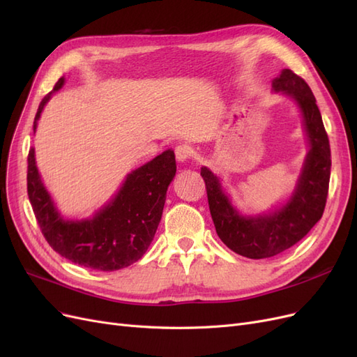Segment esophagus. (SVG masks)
Wrapping results in <instances>:
<instances>
[{
  "mask_svg": "<svg viewBox=\"0 0 357 357\" xmlns=\"http://www.w3.org/2000/svg\"><path fill=\"white\" fill-rule=\"evenodd\" d=\"M193 156V150L189 144H178L176 147V158L180 162H186Z\"/></svg>",
  "mask_w": 357,
  "mask_h": 357,
  "instance_id": "esophagus-1",
  "label": "esophagus"
}]
</instances>
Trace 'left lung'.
Listing matches in <instances>:
<instances>
[{"mask_svg": "<svg viewBox=\"0 0 357 357\" xmlns=\"http://www.w3.org/2000/svg\"><path fill=\"white\" fill-rule=\"evenodd\" d=\"M273 89L298 102L310 142L296 189L283 207L269 214L244 218L231 205L220 180L208 168H201L215 232L232 252L250 259L275 256L304 238L321 219L329 190V138L310 86L291 70H283L273 80Z\"/></svg>", "mask_w": 357, "mask_h": 357, "instance_id": "left-lung-1", "label": "left lung"}]
</instances>
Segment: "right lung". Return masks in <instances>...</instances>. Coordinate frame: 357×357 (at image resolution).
Listing matches in <instances>:
<instances>
[{
  "label": "right lung",
  "mask_w": 357,
  "mask_h": 357,
  "mask_svg": "<svg viewBox=\"0 0 357 357\" xmlns=\"http://www.w3.org/2000/svg\"><path fill=\"white\" fill-rule=\"evenodd\" d=\"M59 79L43 101L40 114L53 92L62 88ZM176 156L165 150L146 165L128 174L117 195L88 220H66L43 186L34 149L28 153V197L49 245L68 261L98 271H117L142 259L156 234L164 211L167 189L176 176Z\"/></svg>",
  "instance_id": "obj_1"
}]
</instances>
